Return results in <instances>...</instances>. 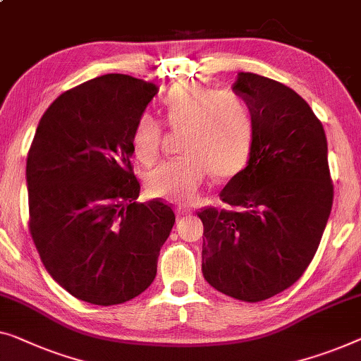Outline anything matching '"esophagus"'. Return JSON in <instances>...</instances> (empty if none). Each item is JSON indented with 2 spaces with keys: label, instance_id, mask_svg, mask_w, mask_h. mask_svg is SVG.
Instances as JSON below:
<instances>
[{
  "label": "esophagus",
  "instance_id": "1",
  "mask_svg": "<svg viewBox=\"0 0 361 361\" xmlns=\"http://www.w3.org/2000/svg\"><path fill=\"white\" fill-rule=\"evenodd\" d=\"M192 210L190 208H185V207H177V215H190Z\"/></svg>",
  "mask_w": 361,
  "mask_h": 361
}]
</instances>
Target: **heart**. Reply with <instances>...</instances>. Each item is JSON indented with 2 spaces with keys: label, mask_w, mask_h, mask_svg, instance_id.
<instances>
[{
  "label": "heart",
  "mask_w": 361,
  "mask_h": 361,
  "mask_svg": "<svg viewBox=\"0 0 361 361\" xmlns=\"http://www.w3.org/2000/svg\"><path fill=\"white\" fill-rule=\"evenodd\" d=\"M166 123L180 132V153L146 176L153 197L168 202H193L213 171L231 177L247 163L252 148L254 118L249 104L231 91L185 81L172 86L163 99ZM164 127L145 114L132 133V149L143 164L158 159Z\"/></svg>",
  "instance_id": "obj_1"
}]
</instances>
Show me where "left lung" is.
I'll return each mask as SVG.
<instances>
[{
  "label": "left lung",
  "mask_w": 361,
  "mask_h": 361,
  "mask_svg": "<svg viewBox=\"0 0 361 361\" xmlns=\"http://www.w3.org/2000/svg\"><path fill=\"white\" fill-rule=\"evenodd\" d=\"M233 91L254 118L247 166L207 207L202 271L213 288L257 302L290 288L311 264L331 215L334 185L322 123L291 87L239 73Z\"/></svg>",
  "instance_id": "obj_1"
}]
</instances>
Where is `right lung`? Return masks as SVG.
I'll return each mask as SVG.
<instances>
[{"label": "right lung", "instance_id": "right-lung-1", "mask_svg": "<svg viewBox=\"0 0 361 361\" xmlns=\"http://www.w3.org/2000/svg\"><path fill=\"white\" fill-rule=\"evenodd\" d=\"M158 94L153 82L104 75L55 99L25 166L29 231L42 264L78 300L112 306L153 283L176 215L138 203L132 133Z\"/></svg>", "mask_w": 361, "mask_h": 361}]
</instances>
